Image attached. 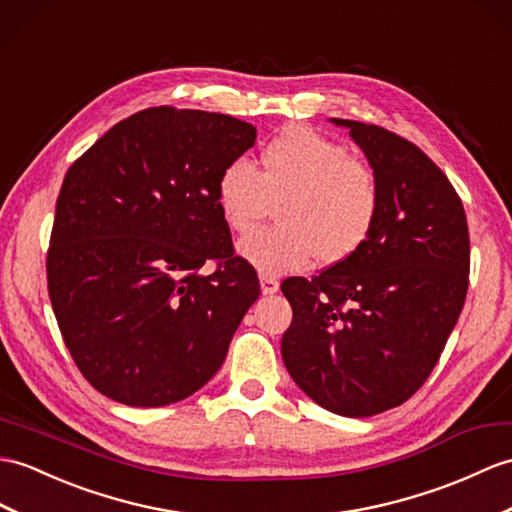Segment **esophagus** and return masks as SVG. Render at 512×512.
Returning a JSON list of instances; mask_svg holds the SVG:
<instances>
[{
  "label": "esophagus",
  "mask_w": 512,
  "mask_h": 512,
  "mask_svg": "<svg viewBox=\"0 0 512 512\" xmlns=\"http://www.w3.org/2000/svg\"><path fill=\"white\" fill-rule=\"evenodd\" d=\"M259 285H261V292H264V294H275V292H279V281L268 277V275H261V277H259Z\"/></svg>",
  "instance_id": "obj_1"
}]
</instances>
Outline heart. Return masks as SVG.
<instances>
[{"label": "heart", "instance_id": "heart-1", "mask_svg": "<svg viewBox=\"0 0 512 512\" xmlns=\"http://www.w3.org/2000/svg\"><path fill=\"white\" fill-rule=\"evenodd\" d=\"M218 207L235 233L253 231L279 205L277 227L237 244L264 275L305 268L318 255L338 264L366 242L379 209L375 172L334 139L292 126L261 150V172L235 159L218 176Z\"/></svg>", "mask_w": 512, "mask_h": 512}]
</instances>
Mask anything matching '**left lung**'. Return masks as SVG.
Returning a JSON list of instances; mask_svg holds the SVG:
<instances>
[{
  "label": "left lung",
  "instance_id": "left-lung-1",
  "mask_svg": "<svg viewBox=\"0 0 512 512\" xmlns=\"http://www.w3.org/2000/svg\"><path fill=\"white\" fill-rule=\"evenodd\" d=\"M329 122L364 152L379 209L360 251L281 283L294 314L281 355L320 408L360 419L408 401L441 358L469 288V229L449 178L408 139Z\"/></svg>",
  "mask_w": 512,
  "mask_h": 512
}]
</instances>
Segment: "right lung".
<instances>
[{
  "mask_svg": "<svg viewBox=\"0 0 512 512\" xmlns=\"http://www.w3.org/2000/svg\"><path fill=\"white\" fill-rule=\"evenodd\" d=\"M231 115L157 106L126 117L65 174L47 251V290L87 382L133 408L205 386L259 296L233 255L220 172L255 146ZM207 260L211 276L197 270Z\"/></svg>",
  "mask_w": 512,
  "mask_h": 512,
  "instance_id": "obj_1",
  "label": "right lung"
}]
</instances>
